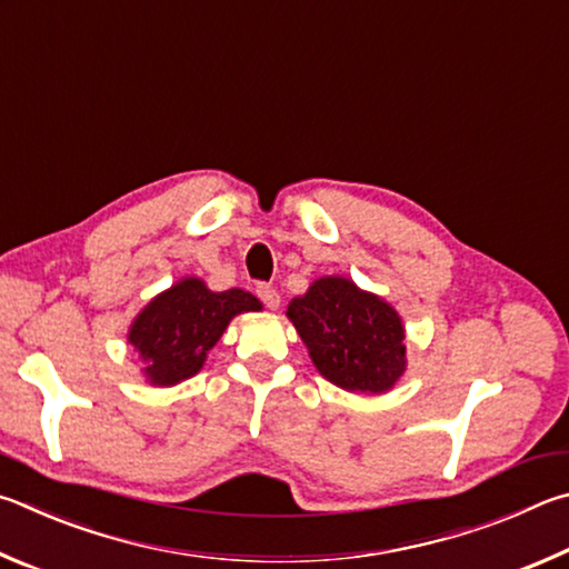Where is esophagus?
<instances>
[{"mask_svg":"<svg viewBox=\"0 0 569 569\" xmlns=\"http://www.w3.org/2000/svg\"><path fill=\"white\" fill-rule=\"evenodd\" d=\"M254 292H257L259 300H262L269 307V310H277V307H279V292L274 290L272 284H257Z\"/></svg>","mask_w":569,"mask_h":569,"instance_id":"34e87169","label":"esophagus"}]
</instances>
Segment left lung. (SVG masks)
I'll use <instances>...</instances> for the list:
<instances>
[{
    "instance_id": "left-lung-1",
    "label": "left lung",
    "mask_w": 569,
    "mask_h": 569,
    "mask_svg": "<svg viewBox=\"0 0 569 569\" xmlns=\"http://www.w3.org/2000/svg\"><path fill=\"white\" fill-rule=\"evenodd\" d=\"M290 320L317 370L350 392H387L405 372L397 312L342 277H322L290 302Z\"/></svg>"
}]
</instances>
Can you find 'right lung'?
Wrapping results in <instances>:
<instances>
[{"label":"right lung","mask_w":569,"mask_h":569,"mask_svg":"<svg viewBox=\"0 0 569 569\" xmlns=\"http://www.w3.org/2000/svg\"><path fill=\"white\" fill-rule=\"evenodd\" d=\"M254 310H262L254 295L212 292L202 279L189 277L144 307L129 330V342L147 365V380L169 387L199 372L234 315Z\"/></svg>","instance_id":"1"}]
</instances>
